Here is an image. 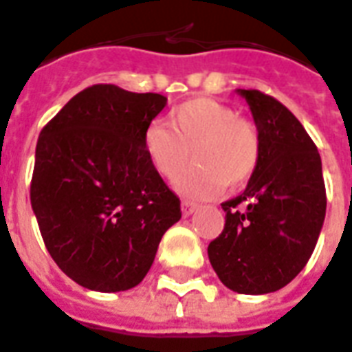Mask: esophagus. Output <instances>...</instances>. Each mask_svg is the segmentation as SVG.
Wrapping results in <instances>:
<instances>
[{
    "label": "esophagus",
    "instance_id": "34e87169",
    "mask_svg": "<svg viewBox=\"0 0 352 352\" xmlns=\"http://www.w3.org/2000/svg\"><path fill=\"white\" fill-rule=\"evenodd\" d=\"M195 208H197V205H195V203H192V201H182L181 203L182 216H190V214H194Z\"/></svg>",
    "mask_w": 352,
    "mask_h": 352
}]
</instances>
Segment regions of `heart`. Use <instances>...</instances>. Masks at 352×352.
<instances>
[{
  "mask_svg": "<svg viewBox=\"0 0 352 352\" xmlns=\"http://www.w3.org/2000/svg\"><path fill=\"white\" fill-rule=\"evenodd\" d=\"M142 149L155 173L175 179L190 162L195 166L179 181L188 195H210L218 188H238L254 175L262 158L256 123L238 116L229 104L195 98L171 109L164 123H151L142 134Z\"/></svg>",
  "mask_w": 352,
  "mask_h": 352,
  "instance_id": "b5f03b06",
  "label": "heart"
}]
</instances>
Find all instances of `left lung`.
I'll return each mask as SVG.
<instances>
[{
  "mask_svg": "<svg viewBox=\"0 0 352 352\" xmlns=\"http://www.w3.org/2000/svg\"><path fill=\"white\" fill-rule=\"evenodd\" d=\"M238 94L253 112L262 158L245 192L221 203L225 227L208 258L227 288L262 295L292 283L312 256L325 219V181L301 122L260 90Z\"/></svg>",
  "mask_w": 352,
  "mask_h": 352,
  "instance_id": "8db88e82",
  "label": "left lung"
}]
</instances>
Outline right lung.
<instances>
[{"mask_svg":"<svg viewBox=\"0 0 352 352\" xmlns=\"http://www.w3.org/2000/svg\"><path fill=\"white\" fill-rule=\"evenodd\" d=\"M168 99L94 85L38 136L31 206L55 264L94 292L140 284L181 201L153 171L142 134Z\"/></svg>","mask_w":352,"mask_h":352,"instance_id":"add662e5","label":"right lung"}]
</instances>
